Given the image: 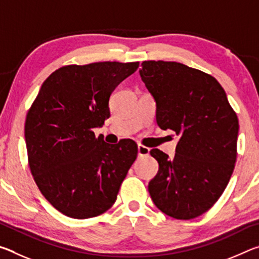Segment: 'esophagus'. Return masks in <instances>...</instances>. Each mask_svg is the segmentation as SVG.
Masks as SVG:
<instances>
[{
  "mask_svg": "<svg viewBox=\"0 0 259 259\" xmlns=\"http://www.w3.org/2000/svg\"><path fill=\"white\" fill-rule=\"evenodd\" d=\"M150 154V148L142 145V144H138V155L139 156H146Z\"/></svg>",
  "mask_w": 259,
  "mask_h": 259,
  "instance_id": "34e87169",
  "label": "esophagus"
}]
</instances>
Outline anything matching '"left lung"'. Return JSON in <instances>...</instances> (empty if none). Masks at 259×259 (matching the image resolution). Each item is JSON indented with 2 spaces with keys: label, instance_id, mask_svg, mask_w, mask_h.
Segmentation results:
<instances>
[{
  "label": "left lung",
  "instance_id": "obj_1",
  "mask_svg": "<svg viewBox=\"0 0 259 259\" xmlns=\"http://www.w3.org/2000/svg\"><path fill=\"white\" fill-rule=\"evenodd\" d=\"M139 74L156 102L157 125L181 136L174 159L157 148L150 152L159 171L148 192L168 216L195 218L217 202L233 174L238 116L223 87L202 71L147 60Z\"/></svg>",
  "mask_w": 259,
  "mask_h": 259
}]
</instances>
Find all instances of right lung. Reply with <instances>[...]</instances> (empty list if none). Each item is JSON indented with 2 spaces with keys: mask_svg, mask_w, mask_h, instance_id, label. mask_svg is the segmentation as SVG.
Masks as SVG:
<instances>
[{
  "mask_svg": "<svg viewBox=\"0 0 259 259\" xmlns=\"http://www.w3.org/2000/svg\"><path fill=\"white\" fill-rule=\"evenodd\" d=\"M138 61L67 65L43 82L25 122L30 172L38 190L65 216H99L116 201L137 157L134 140L109 145L94 128L109 117L114 89Z\"/></svg>",
  "mask_w": 259,
  "mask_h": 259,
  "instance_id": "right-lung-1",
  "label": "right lung"
}]
</instances>
